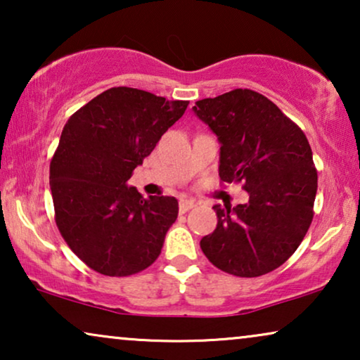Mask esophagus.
Returning a JSON list of instances; mask_svg holds the SVG:
<instances>
[{
  "label": "esophagus",
  "instance_id": "1",
  "mask_svg": "<svg viewBox=\"0 0 360 360\" xmlns=\"http://www.w3.org/2000/svg\"><path fill=\"white\" fill-rule=\"evenodd\" d=\"M193 206H195V201L193 200L184 198V200H180L179 210H180V213H186V211H190L191 208H193Z\"/></svg>",
  "mask_w": 360,
  "mask_h": 360
}]
</instances>
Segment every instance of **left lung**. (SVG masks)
<instances>
[{
  "label": "left lung",
  "mask_w": 360,
  "mask_h": 360,
  "mask_svg": "<svg viewBox=\"0 0 360 360\" xmlns=\"http://www.w3.org/2000/svg\"><path fill=\"white\" fill-rule=\"evenodd\" d=\"M219 142V176L244 181L249 201L214 205L218 224L200 240L216 267L259 277L280 267L313 219L318 174L303 131L269 98L252 90L205 98L191 108Z\"/></svg>",
  "instance_id": "obj_1"
}]
</instances>
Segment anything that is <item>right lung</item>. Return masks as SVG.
<instances>
[{"label":"right lung","instance_id":"right-lung-1","mask_svg":"<svg viewBox=\"0 0 360 360\" xmlns=\"http://www.w3.org/2000/svg\"><path fill=\"white\" fill-rule=\"evenodd\" d=\"M186 106L188 101L117 86L93 98L63 126L51 162L56 221L68 248L90 269L126 277L159 257L179 201L144 198L127 180Z\"/></svg>","mask_w":360,"mask_h":360}]
</instances>
